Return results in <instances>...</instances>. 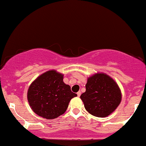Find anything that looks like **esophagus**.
Masks as SVG:
<instances>
[{"instance_id": "esophagus-1", "label": "esophagus", "mask_w": 146, "mask_h": 146, "mask_svg": "<svg viewBox=\"0 0 146 146\" xmlns=\"http://www.w3.org/2000/svg\"><path fill=\"white\" fill-rule=\"evenodd\" d=\"M76 94H77V96H78V97H80V95H81V92L79 91Z\"/></svg>"}]
</instances>
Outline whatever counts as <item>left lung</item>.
<instances>
[{
    "label": "left lung",
    "mask_w": 146,
    "mask_h": 146,
    "mask_svg": "<svg viewBox=\"0 0 146 146\" xmlns=\"http://www.w3.org/2000/svg\"><path fill=\"white\" fill-rule=\"evenodd\" d=\"M86 111L96 117H106L120 104L121 92L114 80L105 74L88 78L86 92L81 95Z\"/></svg>",
    "instance_id": "1"
}]
</instances>
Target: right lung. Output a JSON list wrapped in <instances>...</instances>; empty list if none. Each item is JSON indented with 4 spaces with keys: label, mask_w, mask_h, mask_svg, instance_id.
Segmentation results:
<instances>
[{
    "label": "right lung",
    "mask_w": 146,
    "mask_h": 146,
    "mask_svg": "<svg viewBox=\"0 0 146 146\" xmlns=\"http://www.w3.org/2000/svg\"><path fill=\"white\" fill-rule=\"evenodd\" d=\"M63 75L55 70L42 74L30 86L28 101L33 111L46 119L62 115L76 93L63 82Z\"/></svg>",
    "instance_id": "obj_1"
}]
</instances>
